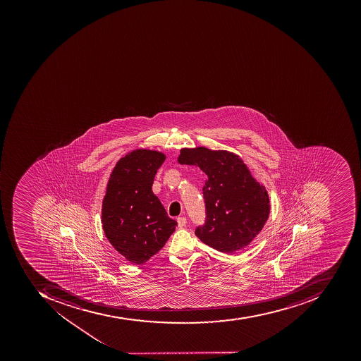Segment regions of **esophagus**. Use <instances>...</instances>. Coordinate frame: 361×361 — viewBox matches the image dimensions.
Segmentation results:
<instances>
[{
	"mask_svg": "<svg viewBox=\"0 0 361 361\" xmlns=\"http://www.w3.org/2000/svg\"><path fill=\"white\" fill-rule=\"evenodd\" d=\"M178 226L179 228H183L187 224V219L184 218V216H181V218H178Z\"/></svg>",
	"mask_w": 361,
	"mask_h": 361,
	"instance_id": "34e87169",
	"label": "esophagus"
}]
</instances>
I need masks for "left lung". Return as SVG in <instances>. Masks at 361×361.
<instances>
[{"instance_id": "1", "label": "left lung", "mask_w": 361, "mask_h": 361, "mask_svg": "<svg viewBox=\"0 0 361 361\" xmlns=\"http://www.w3.org/2000/svg\"><path fill=\"white\" fill-rule=\"evenodd\" d=\"M177 160L199 166L207 176L203 187L207 223L195 230V235L225 254L247 247L271 213L265 185L253 177L243 159L231 151L182 148Z\"/></svg>"}]
</instances>
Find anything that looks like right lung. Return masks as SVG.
<instances>
[{
  "instance_id": "1",
  "label": "right lung",
  "mask_w": 361,
  "mask_h": 361,
  "mask_svg": "<svg viewBox=\"0 0 361 361\" xmlns=\"http://www.w3.org/2000/svg\"><path fill=\"white\" fill-rule=\"evenodd\" d=\"M164 160L161 151L136 149L119 159L110 173L102 200V230L129 263H146L178 225L152 192L157 170Z\"/></svg>"
}]
</instances>
